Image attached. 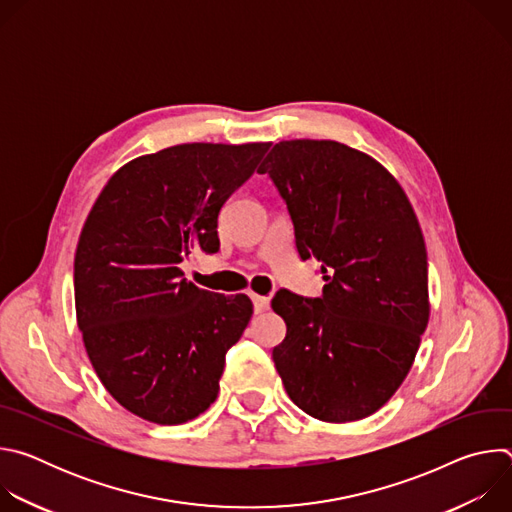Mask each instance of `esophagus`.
<instances>
[{"instance_id": "obj_1", "label": "esophagus", "mask_w": 512, "mask_h": 512, "mask_svg": "<svg viewBox=\"0 0 512 512\" xmlns=\"http://www.w3.org/2000/svg\"><path fill=\"white\" fill-rule=\"evenodd\" d=\"M269 304H271V300L267 296H253V306H255L257 314L269 310Z\"/></svg>"}]
</instances>
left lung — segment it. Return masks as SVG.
<instances>
[{
  "label": "left lung",
  "instance_id": "1",
  "mask_svg": "<svg viewBox=\"0 0 512 512\" xmlns=\"http://www.w3.org/2000/svg\"><path fill=\"white\" fill-rule=\"evenodd\" d=\"M257 172L283 196L300 257L328 281L318 300L281 289L271 302L287 326L273 348L283 387L314 419L369 417L405 381L429 322L415 210L383 164L332 139L279 141Z\"/></svg>",
  "mask_w": 512,
  "mask_h": 512
}]
</instances>
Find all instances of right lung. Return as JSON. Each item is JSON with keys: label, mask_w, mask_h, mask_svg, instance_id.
Masks as SVG:
<instances>
[{"label": "right lung", "mask_w": 512, "mask_h": 512, "mask_svg": "<svg viewBox=\"0 0 512 512\" xmlns=\"http://www.w3.org/2000/svg\"><path fill=\"white\" fill-rule=\"evenodd\" d=\"M269 141L178 143L121 166L95 200L75 255L85 350L109 395L158 425L186 423L218 395L227 350L253 316L245 294L186 281L192 247L218 251V212Z\"/></svg>", "instance_id": "1"}]
</instances>
